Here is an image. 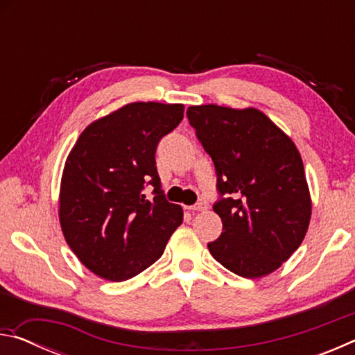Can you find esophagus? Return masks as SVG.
Returning a JSON list of instances; mask_svg holds the SVG:
<instances>
[{
    "label": "esophagus",
    "instance_id": "esophagus-1",
    "mask_svg": "<svg viewBox=\"0 0 355 355\" xmlns=\"http://www.w3.org/2000/svg\"><path fill=\"white\" fill-rule=\"evenodd\" d=\"M186 209H189V211H203V209H207V203L199 202V203H196V205L186 207Z\"/></svg>",
    "mask_w": 355,
    "mask_h": 355
}]
</instances>
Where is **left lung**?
I'll use <instances>...</instances> for the list:
<instances>
[{
  "instance_id": "left-lung-1",
  "label": "left lung",
  "mask_w": 355,
  "mask_h": 355,
  "mask_svg": "<svg viewBox=\"0 0 355 355\" xmlns=\"http://www.w3.org/2000/svg\"><path fill=\"white\" fill-rule=\"evenodd\" d=\"M189 123L211 156L220 236L208 249L245 279L274 272L304 241L311 197L296 144L257 107L189 106Z\"/></svg>"
}]
</instances>
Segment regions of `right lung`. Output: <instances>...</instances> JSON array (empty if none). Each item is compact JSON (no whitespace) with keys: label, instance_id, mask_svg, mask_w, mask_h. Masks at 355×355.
<instances>
[{"label":"right lung","instance_id":"right-lung-1","mask_svg":"<svg viewBox=\"0 0 355 355\" xmlns=\"http://www.w3.org/2000/svg\"><path fill=\"white\" fill-rule=\"evenodd\" d=\"M183 112L180 103L135 101L94 120L70 150L59 222L69 248L98 277L122 282L152 266L183 222V208L159 188L155 161ZM146 182L155 188L153 201L141 194Z\"/></svg>","mask_w":355,"mask_h":355}]
</instances>
